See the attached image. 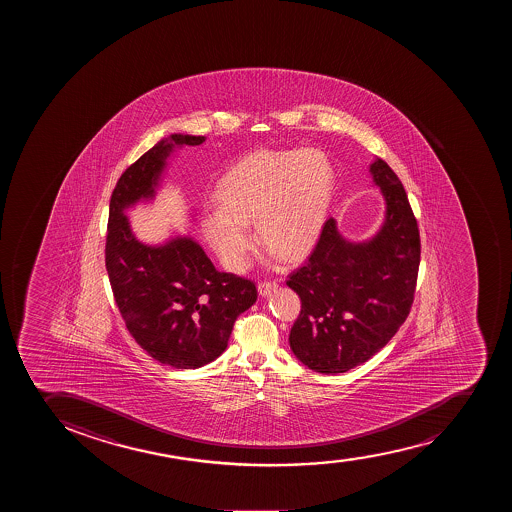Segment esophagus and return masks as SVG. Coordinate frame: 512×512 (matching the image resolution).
I'll list each match as a JSON object with an SVG mask.
<instances>
[{"mask_svg":"<svg viewBox=\"0 0 512 512\" xmlns=\"http://www.w3.org/2000/svg\"><path fill=\"white\" fill-rule=\"evenodd\" d=\"M279 287L277 280H262L259 284L260 295H270Z\"/></svg>","mask_w":512,"mask_h":512,"instance_id":"obj_1","label":"esophagus"}]
</instances>
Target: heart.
<instances>
[{"label": "heart", "instance_id": "heart-1", "mask_svg": "<svg viewBox=\"0 0 512 512\" xmlns=\"http://www.w3.org/2000/svg\"><path fill=\"white\" fill-rule=\"evenodd\" d=\"M334 168L319 150H260L238 160L218 183V210L203 218L213 250L232 270L247 267L257 237L284 260L319 240L334 195Z\"/></svg>", "mask_w": 512, "mask_h": 512}]
</instances>
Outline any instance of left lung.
<instances>
[{
	"label": "left lung",
	"instance_id": "8db88e82",
	"mask_svg": "<svg viewBox=\"0 0 512 512\" xmlns=\"http://www.w3.org/2000/svg\"><path fill=\"white\" fill-rule=\"evenodd\" d=\"M370 172L387 202L382 230L370 242L350 243L329 218L309 259L287 280L302 302L290 349L322 374L367 362L397 334L414 304L419 225L394 170L377 158Z\"/></svg>",
	"mask_w": 512,
	"mask_h": 512
}]
</instances>
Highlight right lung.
Here are the masks:
<instances>
[{
    "label": "right lung",
    "mask_w": 512,
    "mask_h": 512,
    "mask_svg": "<svg viewBox=\"0 0 512 512\" xmlns=\"http://www.w3.org/2000/svg\"><path fill=\"white\" fill-rule=\"evenodd\" d=\"M205 137L172 135L118 178L108 213L105 265L128 332L148 355L175 369H198L227 349L238 315L257 300L253 280L218 272L192 238L148 247L133 237L123 210L152 197L173 145Z\"/></svg>",
    "instance_id": "right-lung-1"
}]
</instances>
